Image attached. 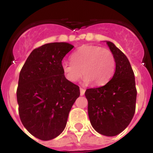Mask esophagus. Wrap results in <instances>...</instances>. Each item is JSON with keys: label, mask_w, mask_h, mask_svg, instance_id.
I'll use <instances>...</instances> for the list:
<instances>
[{"label": "esophagus", "mask_w": 153, "mask_h": 153, "mask_svg": "<svg viewBox=\"0 0 153 153\" xmlns=\"http://www.w3.org/2000/svg\"><path fill=\"white\" fill-rule=\"evenodd\" d=\"M79 90H80V96H83L84 95L85 93V90L83 88H80L79 89Z\"/></svg>", "instance_id": "1"}]
</instances>
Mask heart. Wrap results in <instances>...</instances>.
Returning a JSON list of instances; mask_svg holds the SVG:
<instances>
[{
  "mask_svg": "<svg viewBox=\"0 0 153 153\" xmlns=\"http://www.w3.org/2000/svg\"><path fill=\"white\" fill-rule=\"evenodd\" d=\"M71 61H63L61 63L65 78L71 83L78 81L82 74L84 83L102 86L110 79L116 69L113 53L99 46L79 47L71 55Z\"/></svg>",
  "mask_w": 153,
  "mask_h": 153,
  "instance_id": "obj_1",
  "label": "heart"
}]
</instances>
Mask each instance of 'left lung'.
<instances>
[{
    "mask_svg": "<svg viewBox=\"0 0 153 153\" xmlns=\"http://www.w3.org/2000/svg\"><path fill=\"white\" fill-rule=\"evenodd\" d=\"M106 44L116 60L114 74L106 85L87 89L85 96L93 129L104 136H114L130 123L136 110L137 91L134 73L126 56L112 42Z\"/></svg>",
    "mask_w": 153,
    "mask_h": 153,
    "instance_id": "obj_1",
    "label": "left lung"
}]
</instances>
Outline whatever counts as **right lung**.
Here are the masks:
<instances>
[{
	"instance_id": "right-lung-1",
	"label": "right lung",
	"mask_w": 153,
	"mask_h": 153,
	"mask_svg": "<svg viewBox=\"0 0 153 153\" xmlns=\"http://www.w3.org/2000/svg\"><path fill=\"white\" fill-rule=\"evenodd\" d=\"M74 48L68 43H51L30 53L19 75L17 100L20 119L31 135L51 140L61 133L79 87L65 78L63 57Z\"/></svg>"
}]
</instances>
